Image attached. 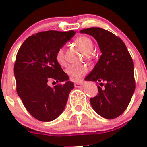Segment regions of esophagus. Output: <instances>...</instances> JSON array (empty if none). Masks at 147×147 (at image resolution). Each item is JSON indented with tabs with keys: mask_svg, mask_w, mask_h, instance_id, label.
Masks as SVG:
<instances>
[{
	"mask_svg": "<svg viewBox=\"0 0 147 147\" xmlns=\"http://www.w3.org/2000/svg\"><path fill=\"white\" fill-rule=\"evenodd\" d=\"M75 87L76 88H82L84 87V84L83 82H79V83H75Z\"/></svg>",
	"mask_w": 147,
	"mask_h": 147,
	"instance_id": "esophagus-1",
	"label": "esophagus"
}]
</instances>
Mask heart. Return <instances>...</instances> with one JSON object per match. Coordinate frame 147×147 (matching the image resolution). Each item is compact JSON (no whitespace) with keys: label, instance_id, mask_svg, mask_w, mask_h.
<instances>
[{"label":"heart","instance_id":"heart-1","mask_svg":"<svg viewBox=\"0 0 147 147\" xmlns=\"http://www.w3.org/2000/svg\"><path fill=\"white\" fill-rule=\"evenodd\" d=\"M75 42L82 47L84 53L87 54V56L90 55V53L92 51L93 47H94V43L91 38L85 35H81L75 39ZM56 60L58 64L61 66H65L67 65L65 51L63 48H60L57 50L56 53ZM87 71H88V69L84 65H72L67 68L65 72L71 80L73 82H78L87 73Z\"/></svg>","mask_w":147,"mask_h":147}]
</instances>
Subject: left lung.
Here are the masks:
<instances>
[{
	"label": "left lung",
	"mask_w": 147,
	"mask_h": 147,
	"mask_svg": "<svg viewBox=\"0 0 147 147\" xmlns=\"http://www.w3.org/2000/svg\"><path fill=\"white\" fill-rule=\"evenodd\" d=\"M80 32L97 41L102 55L85 78L96 82L98 94L90 100L93 109L105 119L117 117L125 111L135 90L132 58L122 40L109 31L90 28Z\"/></svg>",
	"instance_id": "8db88e82"
}]
</instances>
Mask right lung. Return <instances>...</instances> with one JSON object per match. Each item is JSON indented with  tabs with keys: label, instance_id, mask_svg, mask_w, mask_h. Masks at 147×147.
<instances>
[{
	"label": "right lung",
	"instance_id": "add662e5",
	"mask_svg": "<svg viewBox=\"0 0 147 147\" xmlns=\"http://www.w3.org/2000/svg\"><path fill=\"white\" fill-rule=\"evenodd\" d=\"M74 30H48L28 37L16 55V91L25 107L42 121L55 119L63 112L73 82L56 60V53L75 35ZM50 79L63 82L51 88Z\"/></svg>",
	"mask_w": 147,
	"mask_h": 147
}]
</instances>
